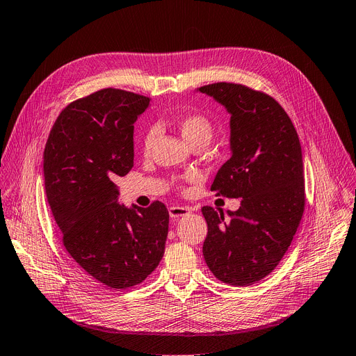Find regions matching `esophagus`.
Instances as JSON below:
<instances>
[{
  "label": "esophagus",
  "mask_w": 356,
  "mask_h": 356,
  "mask_svg": "<svg viewBox=\"0 0 356 356\" xmlns=\"http://www.w3.org/2000/svg\"><path fill=\"white\" fill-rule=\"evenodd\" d=\"M168 210H169V216L172 218H179L182 216H187L191 213V209L184 207V206H171Z\"/></svg>",
  "instance_id": "obj_1"
}]
</instances>
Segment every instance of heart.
Listing matches in <instances>:
<instances>
[{"label":"heart","instance_id":"heart-1","mask_svg":"<svg viewBox=\"0 0 356 356\" xmlns=\"http://www.w3.org/2000/svg\"><path fill=\"white\" fill-rule=\"evenodd\" d=\"M175 126L178 127L181 136L188 142L190 146L194 145H204L207 146L216 133L214 123L210 120V117L202 113H188L178 117L175 120ZM156 129L149 127L142 138V152L147 155L152 146L156 140ZM193 179H200L198 175H193Z\"/></svg>","mask_w":356,"mask_h":356}]
</instances>
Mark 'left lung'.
I'll use <instances>...</instances> for the list:
<instances>
[{"label":"left lung","instance_id":"1","mask_svg":"<svg viewBox=\"0 0 356 356\" xmlns=\"http://www.w3.org/2000/svg\"><path fill=\"white\" fill-rule=\"evenodd\" d=\"M230 114L232 156L218 169L211 191L242 198L236 211L201 209L207 222L202 245L209 269L245 286L273 273L289 250L306 204L302 154L289 114L273 97L242 83L198 88Z\"/></svg>","mask_w":356,"mask_h":356}]
</instances>
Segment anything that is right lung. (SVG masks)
Wrapping results in <instances>:
<instances>
[{
	"label": "right lung",
	"instance_id": "obj_1",
	"mask_svg": "<svg viewBox=\"0 0 356 356\" xmlns=\"http://www.w3.org/2000/svg\"><path fill=\"white\" fill-rule=\"evenodd\" d=\"M149 104V97L115 88L79 98L58 115L43 154L46 197L65 249L115 290L145 281L165 252L163 202L127 209L114 184L133 168V124Z\"/></svg>",
	"mask_w": 356,
	"mask_h": 356
}]
</instances>
